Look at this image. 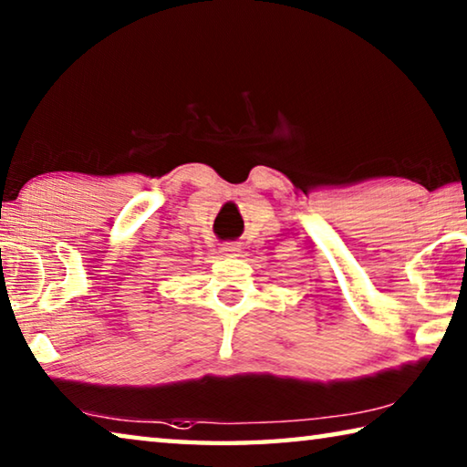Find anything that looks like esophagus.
<instances>
[{"label": "esophagus", "mask_w": 467, "mask_h": 467, "mask_svg": "<svg viewBox=\"0 0 467 467\" xmlns=\"http://www.w3.org/2000/svg\"><path fill=\"white\" fill-rule=\"evenodd\" d=\"M220 253H223V255H226V257H239L241 247H239V244H234V243H224L223 247H220Z\"/></svg>", "instance_id": "1"}]
</instances>
